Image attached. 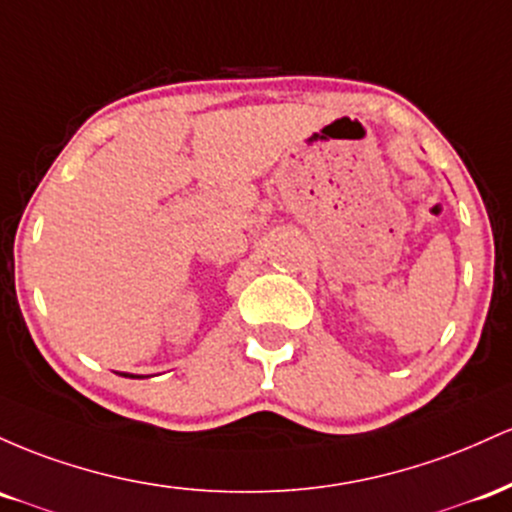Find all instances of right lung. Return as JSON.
Wrapping results in <instances>:
<instances>
[{
    "label": "right lung",
    "mask_w": 512,
    "mask_h": 512,
    "mask_svg": "<svg viewBox=\"0 0 512 512\" xmlns=\"http://www.w3.org/2000/svg\"><path fill=\"white\" fill-rule=\"evenodd\" d=\"M125 377H137V375H125Z\"/></svg>",
    "instance_id": "1"
}]
</instances>
